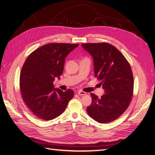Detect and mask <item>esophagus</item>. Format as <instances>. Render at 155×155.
I'll return each instance as SVG.
<instances>
[{"mask_svg": "<svg viewBox=\"0 0 155 155\" xmlns=\"http://www.w3.org/2000/svg\"><path fill=\"white\" fill-rule=\"evenodd\" d=\"M78 94L80 96H84V95L86 94V93H85V92H84V91H79L78 92Z\"/></svg>", "mask_w": 155, "mask_h": 155, "instance_id": "obj_1", "label": "esophagus"}]
</instances>
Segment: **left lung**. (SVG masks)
Instances as JSON below:
<instances>
[{
  "label": "left lung",
  "mask_w": 155,
  "mask_h": 155,
  "mask_svg": "<svg viewBox=\"0 0 155 155\" xmlns=\"http://www.w3.org/2000/svg\"><path fill=\"white\" fill-rule=\"evenodd\" d=\"M82 47L93 57L95 77L105 93L101 98L91 94L92 104L87 112L98 123H110L127 109L133 96L131 68L121 51L109 43H84Z\"/></svg>",
  "instance_id": "1"
}]
</instances>
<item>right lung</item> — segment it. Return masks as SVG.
I'll use <instances>...</instances> for the list:
<instances>
[{"mask_svg": "<svg viewBox=\"0 0 155 155\" xmlns=\"http://www.w3.org/2000/svg\"><path fill=\"white\" fill-rule=\"evenodd\" d=\"M78 44L49 43L34 50L21 68L20 88L22 98L38 118L51 120L64 112L74 95L55 88V78H60L66 57Z\"/></svg>", "mask_w": 155, "mask_h": 155, "instance_id": "obj_1", "label": "right lung"}]
</instances>
